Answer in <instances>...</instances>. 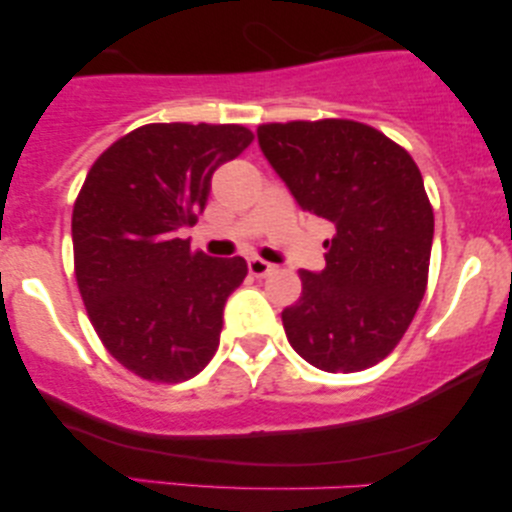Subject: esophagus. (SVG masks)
I'll list each match as a JSON object with an SVG mask.
<instances>
[{
  "label": "esophagus",
  "instance_id": "34e87169",
  "mask_svg": "<svg viewBox=\"0 0 512 512\" xmlns=\"http://www.w3.org/2000/svg\"><path fill=\"white\" fill-rule=\"evenodd\" d=\"M248 269H250L252 276H257V279H262V276H267V274L274 272V264L264 262V260H260V257H250V260H248Z\"/></svg>",
  "mask_w": 512,
  "mask_h": 512
}]
</instances>
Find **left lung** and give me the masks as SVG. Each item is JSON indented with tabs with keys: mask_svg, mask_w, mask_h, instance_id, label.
<instances>
[{
	"mask_svg": "<svg viewBox=\"0 0 512 512\" xmlns=\"http://www.w3.org/2000/svg\"><path fill=\"white\" fill-rule=\"evenodd\" d=\"M269 166L298 207L334 223L322 272L281 313L298 356L327 373H356L390 354L426 293L433 209L402 146L354 120L257 127Z\"/></svg>",
	"mask_w": 512,
	"mask_h": 512,
	"instance_id": "obj_1",
	"label": "left lung"
}]
</instances>
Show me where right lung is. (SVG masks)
<instances>
[{"label":"right lung","mask_w":512,"mask_h":512,"mask_svg":"<svg viewBox=\"0 0 512 512\" xmlns=\"http://www.w3.org/2000/svg\"><path fill=\"white\" fill-rule=\"evenodd\" d=\"M252 142L240 125H144L98 156L72 214L74 272L98 337L154 383L190 380L219 349L243 257L192 252L182 228L207 207L211 175Z\"/></svg>","instance_id":"1"}]
</instances>
